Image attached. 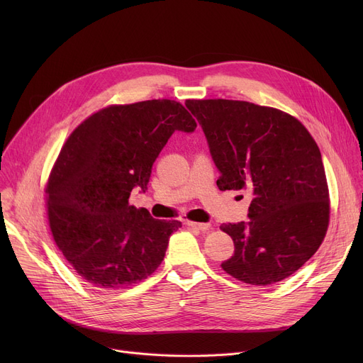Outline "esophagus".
Listing matches in <instances>:
<instances>
[{
  "mask_svg": "<svg viewBox=\"0 0 363 363\" xmlns=\"http://www.w3.org/2000/svg\"><path fill=\"white\" fill-rule=\"evenodd\" d=\"M185 225L193 228V230H197V231H208L211 230V223H200V222H193V220H185Z\"/></svg>",
  "mask_w": 363,
  "mask_h": 363,
  "instance_id": "34e87169",
  "label": "esophagus"
}]
</instances>
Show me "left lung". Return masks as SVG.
I'll list each match as a JSON object with an SVG mask.
<instances>
[{
    "label": "left lung",
    "mask_w": 363,
    "mask_h": 363,
    "mask_svg": "<svg viewBox=\"0 0 363 363\" xmlns=\"http://www.w3.org/2000/svg\"><path fill=\"white\" fill-rule=\"evenodd\" d=\"M220 170V191L249 189V222L223 223L234 255L220 266L252 285L298 271L319 249L330 223L320 151L309 130L282 110L238 100H186Z\"/></svg>",
    "instance_id": "8db88e82"
}]
</instances>
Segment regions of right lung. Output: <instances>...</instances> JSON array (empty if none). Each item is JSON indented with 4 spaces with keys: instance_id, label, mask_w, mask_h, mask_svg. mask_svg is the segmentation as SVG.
<instances>
[{
    "instance_id": "add662e5",
    "label": "right lung",
    "mask_w": 363,
    "mask_h": 363,
    "mask_svg": "<svg viewBox=\"0 0 363 363\" xmlns=\"http://www.w3.org/2000/svg\"><path fill=\"white\" fill-rule=\"evenodd\" d=\"M197 128L175 100L113 104L70 133L45 186L52 238L82 279L100 289L141 282L162 263L179 220L129 204L175 130Z\"/></svg>"
}]
</instances>
